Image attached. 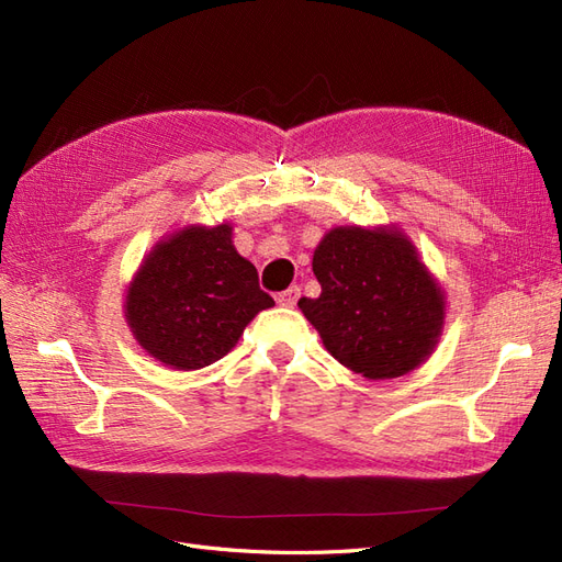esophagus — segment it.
<instances>
[{
  "instance_id": "34e87169",
  "label": "esophagus",
  "mask_w": 562,
  "mask_h": 562,
  "mask_svg": "<svg viewBox=\"0 0 562 562\" xmlns=\"http://www.w3.org/2000/svg\"><path fill=\"white\" fill-rule=\"evenodd\" d=\"M297 300H300V285H291L288 291L277 295V302L281 304V307H295Z\"/></svg>"
}]
</instances>
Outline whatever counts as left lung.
Masks as SVG:
<instances>
[{
  "instance_id": "obj_1",
  "label": "left lung",
  "mask_w": 562,
  "mask_h": 562,
  "mask_svg": "<svg viewBox=\"0 0 562 562\" xmlns=\"http://www.w3.org/2000/svg\"><path fill=\"white\" fill-rule=\"evenodd\" d=\"M318 297H300L335 359L368 380L415 370L443 326V295L401 232L337 227L314 250Z\"/></svg>"
}]
</instances>
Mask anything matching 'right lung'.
<instances>
[{
	"label": "right lung",
	"mask_w": 562,
	"mask_h": 562,
	"mask_svg": "<svg viewBox=\"0 0 562 562\" xmlns=\"http://www.w3.org/2000/svg\"><path fill=\"white\" fill-rule=\"evenodd\" d=\"M271 304L258 269L232 246L229 225L190 227L149 252L128 288L126 318L155 359L199 370L223 359Z\"/></svg>",
	"instance_id": "obj_1"
}]
</instances>
